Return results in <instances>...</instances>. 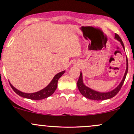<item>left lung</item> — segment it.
<instances>
[{
    "mask_svg": "<svg viewBox=\"0 0 134 134\" xmlns=\"http://www.w3.org/2000/svg\"><path fill=\"white\" fill-rule=\"evenodd\" d=\"M115 39H117L118 41H120V43L121 44L122 46H123V49H125V47L124 44H123V41H122L120 37V36H119L117 34H115ZM128 69H129V64H128V60L127 57V69H126V71L125 73L124 76H123V78L122 79L121 82L120 83V85H119L115 89L111 91V92H106V93H102V92H97V91L93 90L90 88L85 86V85H84L83 81V76H82L81 72L80 76H79V79L78 81H77V88H78L79 92H80V93L82 94V95L87 98H89V99L95 100H106L109 99V98H113V97L115 96V95L118 93L119 91H120V89L121 88L122 86H123V83H124L125 80L126 76H127L128 72Z\"/></svg>",
    "mask_w": 134,
    "mask_h": 134,
    "instance_id": "obj_1",
    "label": "left lung"
}]
</instances>
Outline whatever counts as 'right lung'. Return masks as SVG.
<instances>
[{"mask_svg":"<svg viewBox=\"0 0 134 134\" xmlns=\"http://www.w3.org/2000/svg\"><path fill=\"white\" fill-rule=\"evenodd\" d=\"M65 70L64 71H62L58 73L57 74H56L54 76L53 79H52V81H51V83L44 88V89L41 90L39 91V92H36V93H23V92H20L18 90L14 87L11 83L10 84V86L12 88V89L16 93H17L18 95H20V97H22L29 98V99L31 100H42L44 98L48 97L51 96L53 93L55 92L57 88V83H58V79L63 74L65 73Z\"/></svg>","mask_w":134,"mask_h":134,"instance_id":"right-lung-1","label":"right lung"}]
</instances>
